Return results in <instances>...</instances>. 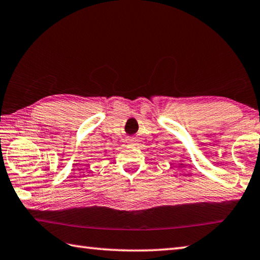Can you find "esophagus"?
<instances>
[{"mask_svg": "<svg viewBox=\"0 0 260 260\" xmlns=\"http://www.w3.org/2000/svg\"><path fill=\"white\" fill-rule=\"evenodd\" d=\"M128 144H129V146H136V145H137V140H135V139H129Z\"/></svg>", "mask_w": 260, "mask_h": 260, "instance_id": "34e87169", "label": "esophagus"}]
</instances>
